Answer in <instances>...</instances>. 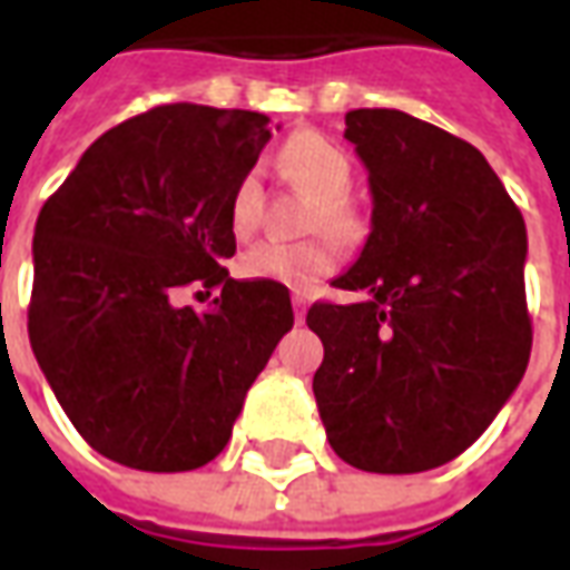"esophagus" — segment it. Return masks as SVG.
Wrapping results in <instances>:
<instances>
[{"label":"esophagus","mask_w":570,"mask_h":570,"mask_svg":"<svg viewBox=\"0 0 570 570\" xmlns=\"http://www.w3.org/2000/svg\"><path fill=\"white\" fill-rule=\"evenodd\" d=\"M305 305H308V298L302 296V293H296V296H293V308H296V323H305Z\"/></svg>","instance_id":"34e87169"}]
</instances>
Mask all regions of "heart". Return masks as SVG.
Returning <instances> with one entry per match:
<instances>
[{
    "label": "heart",
    "mask_w": 570,
    "mask_h": 570,
    "mask_svg": "<svg viewBox=\"0 0 570 570\" xmlns=\"http://www.w3.org/2000/svg\"><path fill=\"white\" fill-rule=\"evenodd\" d=\"M281 164L298 186H305L311 195H317V207L311 213L308 228H323L342 240H357L363 232L360 213L347 204V188L354 183V164L347 151L323 137L317 130H302L289 137L281 149ZM262 223V186L259 174L247 170L228 195V225L232 235L249 237ZM338 249L330 237H311L298 244L286 240H262L247 249L237 272L247 281H272L296 293H308L311 286L321 284L326 274L335 272Z\"/></svg>",
    "instance_id": "obj_1"
}]
</instances>
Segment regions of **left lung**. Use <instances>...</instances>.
<instances>
[{"mask_svg":"<svg viewBox=\"0 0 570 570\" xmlns=\"http://www.w3.org/2000/svg\"><path fill=\"white\" fill-rule=\"evenodd\" d=\"M345 140L370 170L372 232L314 302V396L335 454L421 473L470 449L531 354L522 213L476 146L400 109H354Z\"/></svg>","mask_w":570,"mask_h":570,"instance_id":"left-lung-1","label":"left lung"}]
</instances>
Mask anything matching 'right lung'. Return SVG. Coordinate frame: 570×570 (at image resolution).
<instances>
[{"instance_id":"obj_1","label":"right lung","mask_w":570,"mask_h":570,"mask_svg":"<svg viewBox=\"0 0 570 570\" xmlns=\"http://www.w3.org/2000/svg\"><path fill=\"white\" fill-rule=\"evenodd\" d=\"M268 140L259 112L158 106L106 130L45 200L30 345L57 403L109 461L149 473L213 461L293 330L286 286L223 268L235 256L228 195ZM186 285L220 296L204 312L179 306Z\"/></svg>"}]
</instances>
